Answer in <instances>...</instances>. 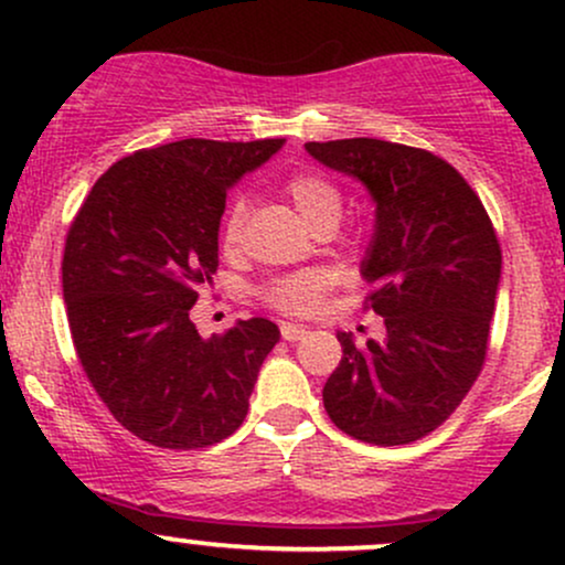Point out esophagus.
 <instances>
[{"label":"esophagus","mask_w":565,"mask_h":565,"mask_svg":"<svg viewBox=\"0 0 565 565\" xmlns=\"http://www.w3.org/2000/svg\"><path fill=\"white\" fill-rule=\"evenodd\" d=\"M305 334H308V329L300 327V323H281V337H284V340H287V342L302 340Z\"/></svg>","instance_id":"obj_1"}]
</instances>
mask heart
<instances>
[{"label":"heart","instance_id":"heart-1","mask_svg":"<svg viewBox=\"0 0 565 565\" xmlns=\"http://www.w3.org/2000/svg\"><path fill=\"white\" fill-rule=\"evenodd\" d=\"M284 193L297 210V215L310 231H334L340 223L342 210H345V196L337 188L334 180H329L321 172H297L284 183ZM244 223V201H233L228 215L223 223V246L233 249L242 236ZM327 276L321 274H295L287 278H276L265 289V300L284 313L305 316L319 308L323 291H327Z\"/></svg>","mask_w":565,"mask_h":565}]
</instances>
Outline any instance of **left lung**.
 I'll return each mask as SVG.
<instances>
[{
	"mask_svg": "<svg viewBox=\"0 0 565 565\" xmlns=\"http://www.w3.org/2000/svg\"><path fill=\"white\" fill-rule=\"evenodd\" d=\"M305 151L377 206L361 276L385 337L359 345L337 332L342 361L323 408L364 444H412L451 417L483 369L502 276L494 225L468 180L423 148L350 138Z\"/></svg>",
	"mask_w": 565,
	"mask_h": 565,
	"instance_id": "obj_1",
	"label": "left lung"
}]
</instances>
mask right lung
<instances>
[{
    "label": "right lung",
    "instance_id": "1",
    "mask_svg": "<svg viewBox=\"0 0 565 565\" xmlns=\"http://www.w3.org/2000/svg\"><path fill=\"white\" fill-rule=\"evenodd\" d=\"M281 146L146 148L100 174L71 223L63 300L76 355L116 423L159 449H204L236 433L281 337L268 319L201 337L188 316L217 270L228 188Z\"/></svg>",
    "mask_w": 565,
    "mask_h": 565
}]
</instances>
